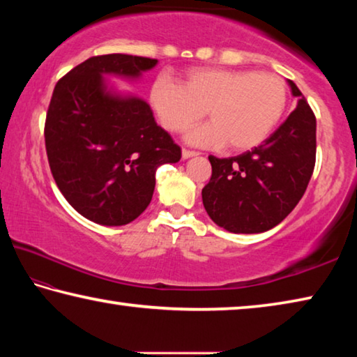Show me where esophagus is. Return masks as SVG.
I'll return each instance as SVG.
<instances>
[{
	"label": "esophagus",
	"mask_w": 357,
	"mask_h": 357,
	"mask_svg": "<svg viewBox=\"0 0 357 357\" xmlns=\"http://www.w3.org/2000/svg\"><path fill=\"white\" fill-rule=\"evenodd\" d=\"M183 159H189V157H195L198 155V153H195V151H189V149H183Z\"/></svg>",
	"instance_id": "34e87169"
}]
</instances>
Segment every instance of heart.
I'll use <instances>...</instances> for the list:
<instances>
[{
	"label": "heart",
	"mask_w": 357,
	"mask_h": 357,
	"mask_svg": "<svg viewBox=\"0 0 357 357\" xmlns=\"http://www.w3.org/2000/svg\"><path fill=\"white\" fill-rule=\"evenodd\" d=\"M287 84L269 72L197 68L187 70L183 84L159 77L149 100L162 126L184 132L203 118L185 140L195 146L247 151L266 140L287 105Z\"/></svg>",
	"instance_id": "obj_1"
}]
</instances>
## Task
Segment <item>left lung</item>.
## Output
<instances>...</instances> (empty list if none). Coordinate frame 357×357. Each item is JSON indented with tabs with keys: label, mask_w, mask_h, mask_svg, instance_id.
<instances>
[{
	"label": "left lung",
	"mask_w": 357,
	"mask_h": 357,
	"mask_svg": "<svg viewBox=\"0 0 357 357\" xmlns=\"http://www.w3.org/2000/svg\"><path fill=\"white\" fill-rule=\"evenodd\" d=\"M298 107L252 151L228 159L209 155L213 174L202 197L208 215L229 233H263L296 208L309 185L317 155V119L288 80Z\"/></svg>",
	"instance_id": "obj_1"
}]
</instances>
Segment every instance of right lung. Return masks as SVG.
Returning <instances> with one entry per match:
<instances>
[{"label":"right lung","mask_w":357,"mask_h":357,"mask_svg":"<svg viewBox=\"0 0 357 357\" xmlns=\"http://www.w3.org/2000/svg\"><path fill=\"white\" fill-rule=\"evenodd\" d=\"M155 64L124 53L93 56L53 89L44 130L52 174L70 206L99 225L135 220L153 198L157 168L181 159L146 102L105 78L137 80Z\"/></svg>","instance_id":"right-lung-1"}]
</instances>
